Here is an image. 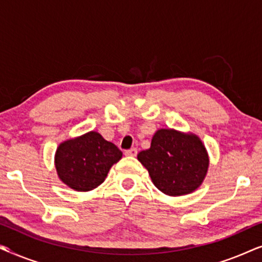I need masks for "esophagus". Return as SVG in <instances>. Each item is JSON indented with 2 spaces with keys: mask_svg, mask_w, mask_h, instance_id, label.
I'll use <instances>...</instances> for the list:
<instances>
[{
  "mask_svg": "<svg viewBox=\"0 0 262 262\" xmlns=\"http://www.w3.org/2000/svg\"><path fill=\"white\" fill-rule=\"evenodd\" d=\"M137 152H138L137 149H136V148H131V149H128V150H126V151H125V155L134 157V156L137 155Z\"/></svg>",
  "mask_w": 262,
  "mask_h": 262,
  "instance_id": "1",
  "label": "esophagus"
}]
</instances>
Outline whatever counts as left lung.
I'll use <instances>...</instances> for the list:
<instances>
[{
	"instance_id": "obj_1",
	"label": "left lung",
	"mask_w": 262,
	"mask_h": 262,
	"mask_svg": "<svg viewBox=\"0 0 262 262\" xmlns=\"http://www.w3.org/2000/svg\"><path fill=\"white\" fill-rule=\"evenodd\" d=\"M137 159L148 169L154 185L171 196L195 191L209 168V156L198 136L173 128L156 131L150 148Z\"/></svg>"
}]
</instances>
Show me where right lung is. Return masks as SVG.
<instances>
[{
	"instance_id": "obj_1",
	"label": "right lung",
	"mask_w": 262,
	"mask_h": 262,
	"mask_svg": "<svg viewBox=\"0 0 262 262\" xmlns=\"http://www.w3.org/2000/svg\"><path fill=\"white\" fill-rule=\"evenodd\" d=\"M123 152L101 135L91 131L60 143L55 155L57 174L67 186L78 192L92 191L101 185L111 167Z\"/></svg>"
}]
</instances>
